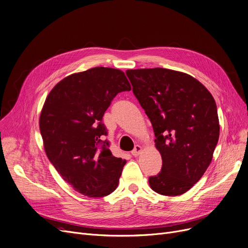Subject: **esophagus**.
Returning <instances> with one entry per match:
<instances>
[{"label": "esophagus", "mask_w": 248, "mask_h": 248, "mask_svg": "<svg viewBox=\"0 0 248 248\" xmlns=\"http://www.w3.org/2000/svg\"><path fill=\"white\" fill-rule=\"evenodd\" d=\"M141 152H142V147L140 146V145H136L135 149L132 151V155L137 157V156L140 155V153H141Z\"/></svg>", "instance_id": "obj_1"}]
</instances>
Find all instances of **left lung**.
Instances as JSON below:
<instances>
[{"instance_id":"left-lung-1","label":"left lung","mask_w":248,"mask_h":248,"mask_svg":"<svg viewBox=\"0 0 248 248\" xmlns=\"http://www.w3.org/2000/svg\"><path fill=\"white\" fill-rule=\"evenodd\" d=\"M133 92L152 124L162 168L149 177L159 195L190 189L209 167L220 125L212 94L186 73L163 68L127 70Z\"/></svg>"}]
</instances>
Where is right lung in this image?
<instances>
[{"mask_svg": "<svg viewBox=\"0 0 248 248\" xmlns=\"http://www.w3.org/2000/svg\"><path fill=\"white\" fill-rule=\"evenodd\" d=\"M124 72L97 67L72 74L49 92L39 117L46 156L64 181L90 198L111 193L125 160L114 157L102 117L115 96L130 91Z\"/></svg>", "mask_w": 248, "mask_h": 248, "instance_id": "add662e5", "label": "right lung"}]
</instances>
